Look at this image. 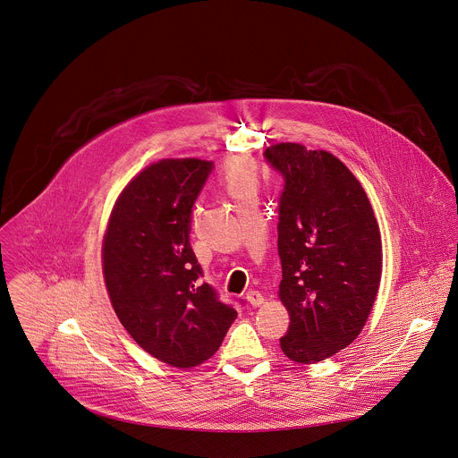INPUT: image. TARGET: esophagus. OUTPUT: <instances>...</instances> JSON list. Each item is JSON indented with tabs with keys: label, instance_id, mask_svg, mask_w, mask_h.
Listing matches in <instances>:
<instances>
[{
	"label": "esophagus",
	"instance_id": "1",
	"mask_svg": "<svg viewBox=\"0 0 458 458\" xmlns=\"http://www.w3.org/2000/svg\"><path fill=\"white\" fill-rule=\"evenodd\" d=\"M246 301L250 302V304L253 305V307H258V305L263 304V295L259 293V292H256V290H250L248 293H246Z\"/></svg>",
	"mask_w": 458,
	"mask_h": 458
}]
</instances>
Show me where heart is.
Listing matches in <instances>:
<instances>
[{"instance_id": "heart-1", "label": "heart", "mask_w": 458, "mask_h": 458, "mask_svg": "<svg viewBox=\"0 0 458 458\" xmlns=\"http://www.w3.org/2000/svg\"><path fill=\"white\" fill-rule=\"evenodd\" d=\"M225 184L228 193L237 197L253 195L254 191V168L253 165L246 159H235L228 165L225 174Z\"/></svg>"}]
</instances>
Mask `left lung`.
<instances>
[{
    "label": "left lung",
    "instance_id": "left-lung-1",
    "mask_svg": "<svg viewBox=\"0 0 458 458\" xmlns=\"http://www.w3.org/2000/svg\"><path fill=\"white\" fill-rule=\"evenodd\" d=\"M263 156L284 179L277 251L290 328L281 350L316 363L350 346L370 314L383 267L379 226L363 188L334 154L277 144Z\"/></svg>",
    "mask_w": 458,
    "mask_h": 458
}]
</instances>
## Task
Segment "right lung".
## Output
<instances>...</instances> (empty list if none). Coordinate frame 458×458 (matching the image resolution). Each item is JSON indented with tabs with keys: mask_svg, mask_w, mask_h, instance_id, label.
I'll return each instance as SVG.
<instances>
[{
	"mask_svg": "<svg viewBox=\"0 0 458 458\" xmlns=\"http://www.w3.org/2000/svg\"><path fill=\"white\" fill-rule=\"evenodd\" d=\"M212 161L161 159L121 193L103 241V276L114 310L154 358L181 369L214 355L237 318L204 283L190 244L193 205Z\"/></svg>",
	"mask_w": 458,
	"mask_h": 458,
	"instance_id": "right-lung-1",
	"label": "right lung"
}]
</instances>
